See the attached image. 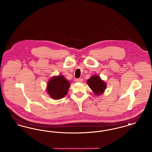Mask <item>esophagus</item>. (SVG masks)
<instances>
[{"mask_svg": "<svg viewBox=\"0 0 152 152\" xmlns=\"http://www.w3.org/2000/svg\"><path fill=\"white\" fill-rule=\"evenodd\" d=\"M77 82H79V83H82L83 81V80L82 79H77Z\"/></svg>", "mask_w": 152, "mask_h": 152, "instance_id": "34e87169", "label": "esophagus"}]
</instances>
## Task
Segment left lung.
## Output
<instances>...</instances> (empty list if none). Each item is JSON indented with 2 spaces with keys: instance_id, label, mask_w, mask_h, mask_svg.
<instances>
[{
  "instance_id": "left-lung-1",
  "label": "left lung",
  "mask_w": 152,
  "mask_h": 152,
  "mask_svg": "<svg viewBox=\"0 0 152 152\" xmlns=\"http://www.w3.org/2000/svg\"><path fill=\"white\" fill-rule=\"evenodd\" d=\"M87 84L93 91L94 94L100 96L102 94L107 88V84L104 81L97 75L92 76L90 79L87 81Z\"/></svg>"
}]
</instances>
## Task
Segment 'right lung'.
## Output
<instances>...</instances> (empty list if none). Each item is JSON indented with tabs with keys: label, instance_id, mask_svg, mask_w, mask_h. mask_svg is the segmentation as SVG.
Returning a JSON list of instances; mask_svg holds the SVG:
<instances>
[{
	"label": "right lung",
	"instance_id": "obj_1",
	"mask_svg": "<svg viewBox=\"0 0 152 152\" xmlns=\"http://www.w3.org/2000/svg\"><path fill=\"white\" fill-rule=\"evenodd\" d=\"M69 87V82L63 75H58L52 77L48 81L47 92L52 99L58 100L63 98L67 94Z\"/></svg>",
	"mask_w": 152,
	"mask_h": 152
}]
</instances>
